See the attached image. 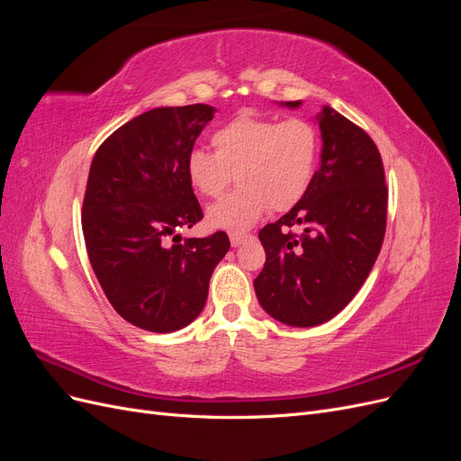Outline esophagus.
Segmentation results:
<instances>
[{
    "mask_svg": "<svg viewBox=\"0 0 461 461\" xmlns=\"http://www.w3.org/2000/svg\"><path fill=\"white\" fill-rule=\"evenodd\" d=\"M252 239V236L249 234H240V232H232L230 234V244H232V248H239V246H242L246 240H249Z\"/></svg>",
    "mask_w": 461,
    "mask_h": 461,
    "instance_id": "esophagus-1",
    "label": "esophagus"
}]
</instances>
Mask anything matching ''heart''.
Masks as SVG:
<instances>
[{"label":"heart","instance_id":"b5f03b06","mask_svg":"<svg viewBox=\"0 0 461 461\" xmlns=\"http://www.w3.org/2000/svg\"><path fill=\"white\" fill-rule=\"evenodd\" d=\"M215 153L192 149L186 175L202 196L217 198L234 180L239 190L207 209V225L242 232L273 212H286L308 192L315 173L319 134L312 122L242 113L213 136Z\"/></svg>","mask_w":461,"mask_h":461}]
</instances>
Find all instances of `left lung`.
<instances>
[{"mask_svg":"<svg viewBox=\"0 0 461 461\" xmlns=\"http://www.w3.org/2000/svg\"><path fill=\"white\" fill-rule=\"evenodd\" d=\"M278 105L298 109L302 102ZM321 165L303 198L259 230L265 265L254 281L261 308L290 327H315L357 294L381 252L386 229L384 169L366 131L332 107L315 117ZM300 226L296 240L287 229Z\"/></svg>","mask_w":461,"mask_h":461,"instance_id":"8db88e82","label":"left lung"}]
</instances>
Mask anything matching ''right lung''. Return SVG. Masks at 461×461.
<instances>
[{"label":"right lung","mask_w":461,"mask_h":461,"mask_svg":"<svg viewBox=\"0 0 461 461\" xmlns=\"http://www.w3.org/2000/svg\"><path fill=\"white\" fill-rule=\"evenodd\" d=\"M215 111L149 109L111 134L90 165L82 232L92 269L115 312L149 332L178 330L202 313L230 248L225 232L185 242L176 234L203 217L186 159ZM169 235L179 242L169 247Z\"/></svg>","instance_id":"right-lung-1"}]
</instances>
